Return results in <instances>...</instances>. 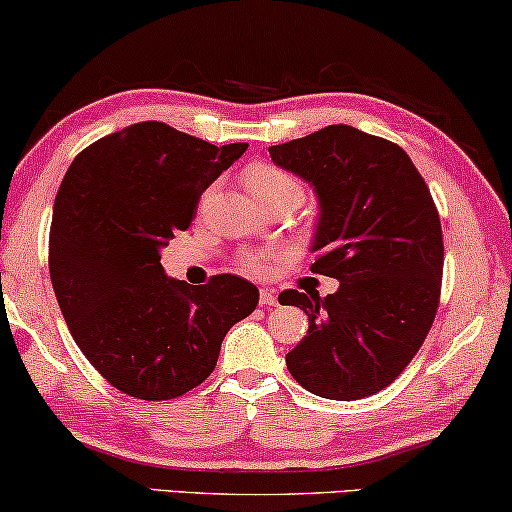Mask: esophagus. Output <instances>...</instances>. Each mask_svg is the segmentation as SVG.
Segmentation results:
<instances>
[{"instance_id":"34e87169","label":"esophagus","mask_w":512,"mask_h":512,"mask_svg":"<svg viewBox=\"0 0 512 512\" xmlns=\"http://www.w3.org/2000/svg\"><path fill=\"white\" fill-rule=\"evenodd\" d=\"M259 303H262V305H278V296L273 294V289L262 287V289H259Z\"/></svg>"}]
</instances>
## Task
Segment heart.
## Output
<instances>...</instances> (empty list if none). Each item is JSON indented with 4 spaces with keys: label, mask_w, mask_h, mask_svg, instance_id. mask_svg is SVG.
I'll use <instances>...</instances> for the list:
<instances>
[{
    "label": "heart",
    "mask_w": 512,
    "mask_h": 512,
    "mask_svg": "<svg viewBox=\"0 0 512 512\" xmlns=\"http://www.w3.org/2000/svg\"><path fill=\"white\" fill-rule=\"evenodd\" d=\"M243 183H246L248 193L255 197L257 202L269 200V197H278V195H301V186L292 174H287L280 167L266 165V163H255L250 165L246 174H243ZM246 266L250 271L262 273L269 266V255L262 253H253L246 255Z\"/></svg>",
    "instance_id": "obj_1"
}]
</instances>
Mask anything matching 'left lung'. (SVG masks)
<instances>
[{"label": "left lung", "mask_w": 512, "mask_h": 512, "mask_svg": "<svg viewBox=\"0 0 512 512\" xmlns=\"http://www.w3.org/2000/svg\"><path fill=\"white\" fill-rule=\"evenodd\" d=\"M269 154L315 190L310 271L340 282L324 299L299 289L278 296L310 322L285 356L287 370L319 398H368L400 377L437 315L444 271L437 207L407 151L354 126H326Z\"/></svg>", "instance_id": "1"}]
</instances>
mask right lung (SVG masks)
I'll use <instances>...</instances> for the list:
<instances>
[{"instance_id":"obj_1","label":"right lung","mask_w":512,"mask_h":512,"mask_svg":"<svg viewBox=\"0 0 512 512\" xmlns=\"http://www.w3.org/2000/svg\"><path fill=\"white\" fill-rule=\"evenodd\" d=\"M246 149L142 121L91 144L61 181L52 289L82 354L126 395L172 400L200 386L227 331L257 308L253 282L223 273L188 285L160 264L200 195Z\"/></svg>"}]
</instances>
